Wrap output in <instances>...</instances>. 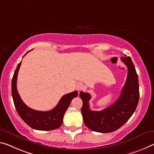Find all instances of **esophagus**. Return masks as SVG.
Segmentation results:
<instances>
[{
	"instance_id": "1",
	"label": "esophagus",
	"mask_w": 154,
	"mask_h": 154,
	"mask_svg": "<svg viewBox=\"0 0 154 154\" xmlns=\"http://www.w3.org/2000/svg\"><path fill=\"white\" fill-rule=\"evenodd\" d=\"M84 88V84H82V83H79V84H77L76 89L78 90V91H81V90H82Z\"/></svg>"
}]
</instances>
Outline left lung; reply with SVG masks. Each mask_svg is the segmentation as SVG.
Wrapping results in <instances>:
<instances>
[{
    "mask_svg": "<svg viewBox=\"0 0 154 154\" xmlns=\"http://www.w3.org/2000/svg\"><path fill=\"white\" fill-rule=\"evenodd\" d=\"M128 67V77L119 98L108 108L101 111L90 109L91 96L81 92L79 97L83 101L82 114L88 128L100 133H109L123 126L135 112L139 101L138 78L130 57L121 58Z\"/></svg>",
    "mask_w": 154,
    "mask_h": 154,
    "instance_id": "obj_1",
    "label": "left lung"
}]
</instances>
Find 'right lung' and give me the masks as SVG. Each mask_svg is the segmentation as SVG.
<instances>
[{"instance_id": "add662e5", "label": "right lung", "mask_w": 154, "mask_h": 154, "mask_svg": "<svg viewBox=\"0 0 154 154\" xmlns=\"http://www.w3.org/2000/svg\"><path fill=\"white\" fill-rule=\"evenodd\" d=\"M27 53H29V51ZM20 65L21 62L17 66L11 81L12 97L14 106L19 116L24 122H25L29 127L34 130L50 131L59 128L62 125L64 114L70 102L73 98L77 96V91L75 90L74 92L64 95L57 106L50 111H38L29 108L21 99L17 90V76Z\"/></svg>"}]
</instances>
